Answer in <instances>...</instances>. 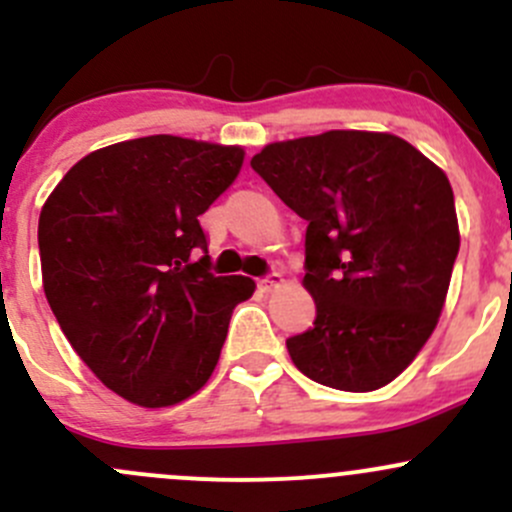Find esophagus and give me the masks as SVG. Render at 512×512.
<instances>
[{
    "instance_id": "34e87169",
    "label": "esophagus",
    "mask_w": 512,
    "mask_h": 512,
    "mask_svg": "<svg viewBox=\"0 0 512 512\" xmlns=\"http://www.w3.org/2000/svg\"><path fill=\"white\" fill-rule=\"evenodd\" d=\"M282 272H270V275H265V277H260V280H257V287L262 289V292H272V289H277L282 285Z\"/></svg>"
}]
</instances>
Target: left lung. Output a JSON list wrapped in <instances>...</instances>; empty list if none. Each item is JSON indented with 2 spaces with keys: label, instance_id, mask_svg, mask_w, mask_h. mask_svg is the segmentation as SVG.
Returning a JSON list of instances; mask_svg holds the SVG:
<instances>
[{
  "label": "left lung",
  "instance_id": "1",
  "mask_svg": "<svg viewBox=\"0 0 512 512\" xmlns=\"http://www.w3.org/2000/svg\"><path fill=\"white\" fill-rule=\"evenodd\" d=\"M307 220L304 287L314 327L287 339L294 366L339 391L394 381L441 317L458 245L446 173L404 138L327 131L250 160Z\"/></svg>",
  "mask_w": 512,
  "mask_h": 512
}]
</instances>
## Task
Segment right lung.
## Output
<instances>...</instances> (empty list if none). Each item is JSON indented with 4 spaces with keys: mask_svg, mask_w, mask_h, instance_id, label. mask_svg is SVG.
I'll list each match as a JSON object with an SVG mask.
<instances>
[{
    "mask_svg": "<svg viewBox=\"0 0 512 512\" xmlns=\"http://www.w3.org/2000/svg\"><path fill=\"white\" fill-rule=\"evenodd\" d=\"M240 146L146 136L81 158L39 215L41 280L61 332L126 401L163 409L208 384L250 277H215L200 215Z\"/></svg>",
    "mask_w": 512,
    "mask_h": 512,
    "instance_id": "add662e5",
    "label": "right lung"
}]
</instances>
